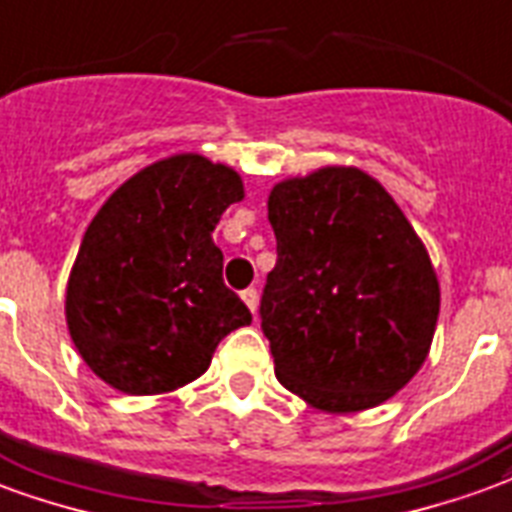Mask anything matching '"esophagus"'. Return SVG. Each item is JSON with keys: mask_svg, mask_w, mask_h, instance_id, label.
I'll use <instances>...</instances> for the list:
<instances>
[{"mask_svg": "<svg viewBox=\"0 0 512 512\" xmlns=\"http://www.w3.org/2000/svg\"><path fill=\"white\" fill-rule=\"evenodd\" d=\"M242 302H245L248 310L256 315V310H259V291H256V288H245V291H242Z\"/></svg>", "mask_w": 512, "mask_h": 512, "instance_id": "34e87169", "label": "esophagus"}]
</instances>
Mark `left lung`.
Masks as SVG:
<instances>
[{
  "instance_id": "left-lung-1",
  "label": "left lung",
  "mask_w": 512,
  "mask_h": 512,
  "mask_svg": "<svg viewBox=\"0 0 512 512\" xmlns=\"http://www.w3.org/2000/svg\"><path fill=\"white\" fill-rule=\"evenodd\" d=\"M278 261L261 294L275 375L324 413H359L405 388L429 356L440 283L386 188L321 167L270 191Z\"/></svg>"
}]
</instances>
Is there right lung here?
<instances>
[{
	"mask_svg": "<svg viewBox=\"0 0 512 512\" xmlns=\"http://www.w3.org/2000/svg\"><path fill=\"white\" fill-rule=\"evenodd\" d=\"M245 197L240 175L178 153L115 188L88 224L67 283L69 337L96 378L167 394L210 367L251 310L224 286L213 229Z\"/></svg>",
	"mask_w": 512,
	"mask_h": 512,
	"instance_id": "right-lung-1",
	"label": "right lung"
}]
</instances>
